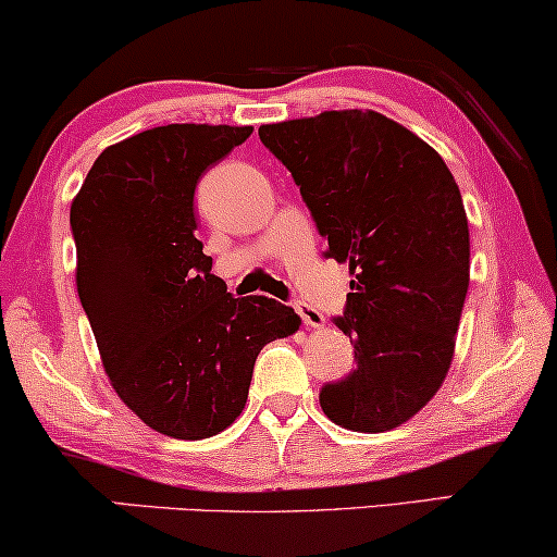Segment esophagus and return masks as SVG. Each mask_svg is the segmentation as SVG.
Instances as JSON below:
<instances>
[{
    "instance_id": "obj_1",
    "label": "esophagus",
    "mask_w": 557,
    "mask_h": 557,
    "mask_svg": "<svg viewBox=\"0 0 557 557\" xmlns=\"http://www.w3.org/2000/svg\"><path fill=\"white\" fill-rule=\"evenodd\" d=\"M294 310H297L301 322H305V325H310V327H320L322 322H325L322 312L314 310V307L307 305V301H294Z\"/></svg>"
}]
</instances>
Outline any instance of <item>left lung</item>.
I'll use <instances>...</instances> for the list:
<instances>
[{
    "label": "left lung",
    "instance_id": "left-lung-1",
    "mask_svg": "<svg viewBox=\"0 0 557 557\" xmlns=\"http://www.w3.org/2000/svg\"><path fill=\"white\" fill-rule=\"evenodd\" d=\"M310 209L322 256L348 263L335 325L354 372L322 384V413L376 434L413 418L442 387L470 286V230L442 157L374 111H327L258 128Z\"/></svg>",
    "mask_w": 557,
    "mask_h": 557
}]
</instances>
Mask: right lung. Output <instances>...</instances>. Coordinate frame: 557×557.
Masks as SVG:
<instances>
[{"mask_svg": "<svg viewBox=\"0 0 557 557\" xmlns=\"http://www.w3.org/2000/svg\"><path fill=\"white\" fill-rule=\"evenodd\" d=\"M250 134L173 123L113 144L69 214L102 367L121 400L164 436L224 431L243 413L260 348L299 331L292 307L226 294L196 237L198 181Z\"/></svg>", "mask_w": 557, "mask_h": 557, "instance_id": "1", "label": "right lung"}]
</instances>
